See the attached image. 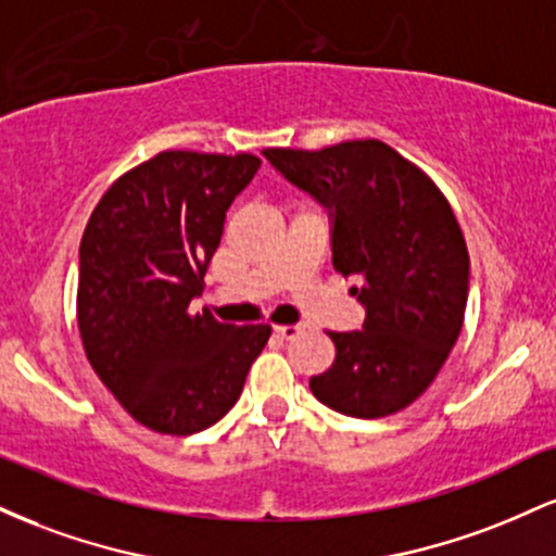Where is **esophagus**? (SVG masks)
Segmentation results:
<instances>
[{
  "label": "esophagus",
  "mask_w": 556,
  "mask_h": 556,
  "mask_svg": "<svg viewBox=\"0 0 556 556\" xmlns=\"http://www.w3.org/2000/svg\"><path fill=\"white\" fill-rule=\"evenodd\" d=\"M274 334H277L279 340H295L300 334V324H282V327H274Z\"/></svg>",
  "instance_id": "1"
}]
</instances>
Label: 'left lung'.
Wrapping results in <instances>:
<instances>
[{
    "instance_id": "8db88e82",
    "label": "left lung",
    "mask_w": 556,
    "mask_h": 556,
    "mask_svg": "<svg viewBox=\"0 0 556 556\" xmlns=\"http://www.w3.org/2000/svg\"><path fill=\"white\" fill-rule=\"evenodd\" d=\"M264 156L327 208L331 266L358 279L366 308L361 331H329L337 358L311 392L342 416H392L429 389L463 329L470 258L460 225L442 190L381 140Z\"/></svg>"
}]
</instances>
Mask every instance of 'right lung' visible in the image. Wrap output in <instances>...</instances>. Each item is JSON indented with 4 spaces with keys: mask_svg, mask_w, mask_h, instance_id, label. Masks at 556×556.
<instances>
[{
    "mask_svg": "<svg viewBox=\"0 0 556 556\" xmlns=\"http://www.w3.org/2000/svg\"><path fill=\"white\" fill-rule=\"evenodd\" d=\"M253 154L164 151L106 190L80 240L78 327L93 371L151 431L214 426L240 400L271 327L190 314Z\"/></svg>",
    "mask_w": 556,
    "mask_h": 556,
    "instance_id": "obj_1",
    "label": "right lung"
}]
</instances>
